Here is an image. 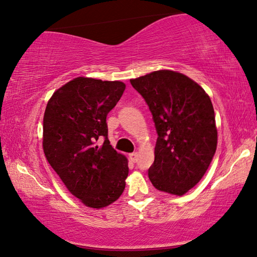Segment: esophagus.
Wrapping results in <instances>:
<instances>
[{
  "label": "esophagus",
  "instance_id": "esophagus-1",
  "mask_svg": "<svg viewBox=\"0 0 257 257\" xmlns=\"http://www.w3.org/2000/svg\"><path fill=\"white\" fill-rule=\"evenodd\" d=\"M128 158H130V160H131L132 162H136L137 160H138V153L137 152H135V153H131L128 155Z\"/></svg>",
  "mask_w": 257,
  "mask_h": 257
}]
</instances>
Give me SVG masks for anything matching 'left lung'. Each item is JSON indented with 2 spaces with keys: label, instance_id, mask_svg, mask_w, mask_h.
Instances as JSON below:
<instances>
[{
  "label": "left lung",
  "instance_id": "1",
  "mask_svg": "<svg viewBox=\"0 0 257 257\" xmlns=\"http://www.w3.org/2000/svg\"><path fill=\"white\" fill-rule=\"evenodd\" d=\"M130 82L150 107L158 133L148 177L160 191L184 195L202 180L217 150L209 95L173 70H156Z\"/></svg>",
  "mask_w": 257,
  "mask_h": 257
}]
</instances>
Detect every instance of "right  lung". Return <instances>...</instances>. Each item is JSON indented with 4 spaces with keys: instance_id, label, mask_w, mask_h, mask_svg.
Instances as JSON below:
<instances>
[{
    "instance_id": "right-lung-1",
    "label": "right lung",
    "mask_w": 257,
    "mask_h": 257,
    "mask_svg": "<svg viewBox=\"0 0 257 257\" xmlns=\"http://www.w3.org/2000/svg\"><path fill=\"white\" fill-rule=\"evenodd\" d=\"M124 90L120 81L76 77L52 95L44 114L48 163L70 193L94 209L110 205L125 189L127 159L110 145L106 124Z\"/></svg>"
}]
</instances>
